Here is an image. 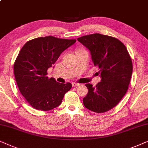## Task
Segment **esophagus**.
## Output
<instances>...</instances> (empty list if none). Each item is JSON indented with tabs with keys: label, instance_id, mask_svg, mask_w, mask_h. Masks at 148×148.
I'll return each instance as SVG.
<instances>
[{
	"label": "esophagus",
	"instance_id": "esophagus-1",
	"mask_svg": "<svg viewBox=\"0 0 148 148\" xmlns=\"http://www.w3.org/2000/svg\"><path fill=\"white\" fill-rule=\"evenodd\" d=\"M72 84L73 87H76V86H78L80 85L79 83H76V82H72Z\"/></svg>",
	"mask_w": 148,
	"mask_h": 148
}]
</instances>
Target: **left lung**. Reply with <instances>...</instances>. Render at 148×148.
Segmentation results:
<instances>
[{"mask_svg": "<svg viewBox=\"0 0 148 148\" xmlns=\"http://www.w3.org/2000/svg\"><path fill=\"white\" fill-rule=\"evenodd\" d=\"M77 40L90 51L101 80L96 86L86 84L88 93L84 107L103 113L115 107L127 92L133 72V64L125 45L119 39L101 34L86 35Z\"/></svg>", "mask_w": 148, "mask_h": 148, "instance_id": "1", "label": "left lung"}]
</instances>
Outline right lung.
I'll return each instance as SVG.
<instances>
[{
  "instance_id": "1",
  "label": "right lung",
  "mask_w": 148,
  "mask_h": 148,
  "mask_svg": "<svg viewBox=\"0 0 148 148\" xmlns=\"http://www.w3.org/2000/svg\"><path fill=\"white\" fill-rule=\"evenodd\" d=\"M76 41L39 37L27 41L21 48L13 66L15 78L19 91L32 108L48 111L58 107L65 93L71 89L70 82L60 83L47 75L48 68Z\"/></svg>"
}]
</instances>
